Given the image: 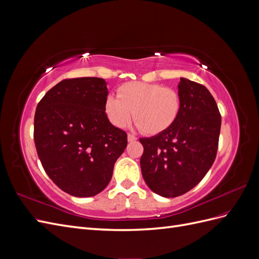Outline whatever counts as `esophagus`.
I'll return each mask as SVG.
<instances>
[{
    "instance_id": "34e87169",
    "label": "esophagus",
    "mask_w": 259,
    "mask_h": 259,
    "mask_svg": "<svg viewBox=\"0 0 259 259\" xmlns=\"http://www.w3.org/2000/svg\"><path fill=\"white\" fill-rule=\"evenodd\" d=\"M127 140H128V142H135V140H137V137L135 135H133V134H128L127 135Z\"/></svg>"
}]
</instances>
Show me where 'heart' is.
<instances>
[{"label":"heart","instance_id":"b5f03b06","mask_svg":"<svg viewBox=\"0 0 259 259\" xmlns=\"http://www.w3.org/2000/svg\"><path fill=\"white\" fill-rule=\"evenodd\" d=\"M105 110L116 127L126 126L134 115L137 128L156 135L173 126L182 110V97L161 84L128 82L117 89V96L107 97Z\"/></svg>","mask_w":259,"mask_h":259}]
</instances>
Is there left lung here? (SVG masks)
Returning <instances> with one entry per match:
<instances>
[{
    "label": "left lung",
    "mask_w": 259,
    "mask_h": 259,
    "mask_svg": "<svg viewBox=\"0 0 259 259\" xmlns=\"http://www.w3.org/2000/svg\"><path fill=\"white\" fill-rule=\"evenodd\" d=\"M182 110L173 126L140 138V167L146 184L162 197H179L197 186L217 154L222 116L204 85L180 79Z\"/></svg>",
    "instance_id": "obj_1"
}]
</instances>
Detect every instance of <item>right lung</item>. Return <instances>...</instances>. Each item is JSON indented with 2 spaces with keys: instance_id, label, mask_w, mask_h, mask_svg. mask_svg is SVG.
<instances>
[{
  "instance_id": "obj_1",
  "label": "right lung",
  "mask_w": 259,
  "mask_h": 259,
  "mask_svg": "<svg viewBox=\"0 0 259 259\" xmlns=\"http://www.w3.org/2000/svg\"><path fill=\"white\" fill-rule=\"evenodd\" d=\"M106 81L66 79L37 104L34 144L46 174L73 197H94L111 180L127 134L108 120Z\"/></svg>"
}]
</instances>
